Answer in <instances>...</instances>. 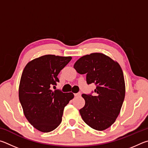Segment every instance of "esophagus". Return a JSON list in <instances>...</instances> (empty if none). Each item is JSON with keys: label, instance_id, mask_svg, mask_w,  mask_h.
I'll return each instance as SVG.
<instances>
[{"label": "esophagus", "instance_id": "obj_1", "mask_svg": "<svg viewBox=\"0 0 148 148\" xmlns=\"http://www.w3.org/2000/svg\"><path fill=\"white\" fill-rule=\"evenodd\" d=\"M74 95H75V97H79V96H80V95H81V93H80V92L77 93V94H75Z\"/></svg>", "mask_w": 148, "mask_h": 148}]
</instances>
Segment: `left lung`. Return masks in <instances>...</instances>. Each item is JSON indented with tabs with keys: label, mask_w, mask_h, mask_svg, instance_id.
<instances>
[{
	"label": "left lung",
	"mask_w": 148,
	"mask_h": 148,
	"mask_svg": "<svg viewBox=\"0 0 148 148\" xmlns=\"http://www.w3.org/2000/svg\"><path fill=\"white\" fill-rule=\"evenodd\" d=\"M80 74H86L87 84L95 83V95L82 94L84 107L79 110L90 127L104 131L115 122L125 95L123 73L118 62L101 53L86 54L74 64Z\"/></svg>",
	"instance_id": "left-lung-1"
}]
</instances>
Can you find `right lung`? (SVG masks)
<instances>
[{
  "instance_id": "obj_1",
  "label": "right lung",
  "mask_w": 148,
  "mask_h": 148,
  "mask_svg": "<svg viewBox=\"0 0 148 148\" xmlns=\"http://www.w3.org/2000/svg\"><path fill=\"white\" fill-rule=\"evenodd\" d=\"M71 58L47 54L30 61L23 69L19 99L28 122L42 133L53 131L61 123L64 107L74 97L72 92L51 89L56 86L57 76Z\"/></svg>"
}]
</instances>
